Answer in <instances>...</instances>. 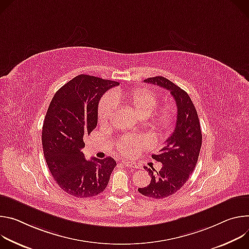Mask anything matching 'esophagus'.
<instances>
[{
  "instance_id": "esophagus-1",
  "label": "esophagus",
  "mask_w": 249,
  "mask_h": 249,
  "mask_svg": "<svg viewBox=\"0 0 249 249\" xmlns=\"http://www.w3.org/2000/svg\"><path fill=\"white\" fill-rule=\"evenodd\" d=\"M122 163H123L124 165H125V166H127V167H133V166H134V163H133V162H130V161L122 160Z\"/></svg>"
}]
</instances>
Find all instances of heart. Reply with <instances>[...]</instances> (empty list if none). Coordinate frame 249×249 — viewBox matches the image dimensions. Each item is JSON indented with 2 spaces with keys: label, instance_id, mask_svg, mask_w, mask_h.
<instances>
[{
  "label": "heart",
  "instance_id": "1",
  "mask_svg": "<svg viewBox=\"0 0 249 249\" xmlns=\"http://www.w3.org/2000/svg\"><path fill=\"white\" fill-rule=\"evenodd\" d=\"M127 100L140 117L147 118L151 124L161 131H166L173 127L175 124V109L170 105H163L154 109L158 104L156 93L146 87L137 88L127 95ZM120 96L107 94L102 98L98 107V118L101 122H107L112 119L117 102ZM150 140L147 137H124L118 143V149L124 155H133L141 148L147 146Z\"/></svg>",
  "mask_w": 249,
  "mask_h": 249
}]
</instances>
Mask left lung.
Masks as SVG:
<instances>
[{
  "label": "left lung",
  "instance_id": "8db88e82",
  "mask_svg": "<svg viewBox=\"0 0 249 249\" xmlns=\"http://www.w3.org/2000/svg\"><path fill=\"white\" fill-rule=\"evenodd\" d=\"M145 83L170 92L177 106L176 125L159 153L152 158L162 163L159 172L144 166L151 177L147 187L139 188L142 195L153 199L169 197L180 190L194 171L202 146V131L196 107L189 95L162 76L147 78Z\"/></svg>",
  "mask_w": 249,
  "mask_h": 249
}]
</instances>
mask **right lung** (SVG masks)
Instances as JSON below:
<instances>
[{"label":"right lung","instance_id":"add662e5","mask_svg":"<svg viewBox=\"0 0 249 249\" xmlns=\"http://www.w3.org/2000/svg\"><path fill=\"white\" fill-rule=\"evenodd\" d=\"M115 81L81 74L62 86L52 98L42 127V147L55 182L76 198L95 197L107 188L116 167L112 157L86 160L81 151L83 137L98 124V105Z\"/></svg>","mask_w":249,"mask_h":249}]
</instances>
